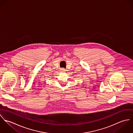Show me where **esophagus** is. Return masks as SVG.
<instances>
[{
	"label": "esophagus",
	"mask_w": 133,
	"mask_h": 133,
	"mask_svg": "<svg viewBox=\"0 0 133 133\" xmlns=\"http://www.w3.org/2000/svg\"><path fill=\"white\" fill-rule=\"evenodd\" d=\"M61 72H65L66 71V70H65V69H63V68H62V69H61Z\"/></svg>",
	"instance_id": "34e87169"
}]
</instances>
